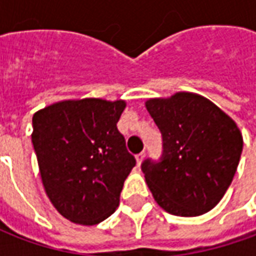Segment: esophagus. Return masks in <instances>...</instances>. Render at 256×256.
<instances>
[{"label": "esophagus", "instance_id": "obj_1", "mask_svg": "<svg viewBox=\"0 0 256 256\" xmlns=\"http://www.w3.org/2000/svg\"><path fill=\"white\" fill-rule=\"evenodd\" d=\"M144 158H145V152H141V154H138V155L136 156V160H137V164H138V166L142 163Z\"/></svg>", "mask_w": 256, "mask_h": 256}]
</instances>
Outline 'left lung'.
<instances>
[{"label":"left lung","mask_w":256,"mask_h":256,"mask_svg":"<svg viewBox=\"0 0 256 256\" xmlns=\"http://www.w3.org/2000/svg\"><path fill=\"white\" fill-rule=\"evenodd\" d=\"M145 106L163 137L162 160L148 159L141 166L155 202L178 216L208 212L236 174L242 150L240 128L196 93L150 98Z\"/></svg>","instance_id":"left-lung-1"}]
</instances>
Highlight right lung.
I'll list each match as a JSON object with an SVG mask.
<instances>
[{
	"mask_svg": "<svg viewBox=\"0 0 256 256\" xmlns=\"http://www.w3.org/2000/svg\"><path fill=\"white\" fill-rule=\"evenodd\" d=\"M126 101L64 100L32 116V145L48 198L64 218L97 225L119 206L136 166L116 123Z\"/></svg>",
	"mask_w": 256,
	"mask_h": 256,
	"instance_id": "1",
	"label": "right lung"
}]
</instances>
